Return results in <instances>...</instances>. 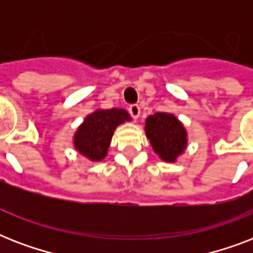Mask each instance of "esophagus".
Listing matches in <instances>:
<instances>
[{"mask_svg":"<svg viewBox=\"0 0 253 253\" xmlns=\"http://www.w3.org/2000/svg\"><path fill=\"white\" fill-rule=\"evenodd\" d=\"M128 111H130L131 117L136 121V119L139 118V115H140V107L138 106V105H131L130 107H128Z\"/></svg>","mask_w":253,"mask_h":253,"instance_id":"obj_1","label":"esophagus"}]
</instances>
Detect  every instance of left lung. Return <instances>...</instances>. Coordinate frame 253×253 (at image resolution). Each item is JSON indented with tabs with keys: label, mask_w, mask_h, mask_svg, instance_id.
<instances>
[{
	"label": "left lung",
	"mask_w": 253,
	"mask_h": 253,
	"mask_svg": "<svg viewBox=\"0 0 253 253\" xmlns=\"http://www.w3.org/2000/svg\"><path fill=\"white\" fill-rule=\"evenodd\" d=\"M147 139L155 154L163 162L174 163L188 146V132L184 125L169 113H155L146 119Z\"/></svg>",
	"instance_id": "left-lung-1"
}]
</instances>
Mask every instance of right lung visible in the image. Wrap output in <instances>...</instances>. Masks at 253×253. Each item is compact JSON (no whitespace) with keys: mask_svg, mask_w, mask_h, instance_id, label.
I'll return each mask as SVG.
<instances>
[{"mask_svg":"<svg viewBox=\"0 0 253 253\" xmlns=\"http://www.w3.org/2000/svg\"><path fill=\"white\" fill-rule=\"evenodd\" d=\"M131 121L125 109H98L84 119L73 135V146L90 162H101L107 156L115 128Z\"/></svg>","mask_w":253,"mask_h":253,"instance_id":"obj_1","label":"right lung"}]
</instances>
